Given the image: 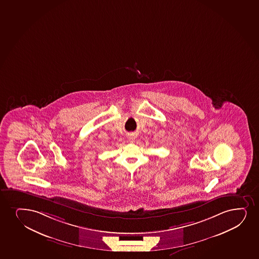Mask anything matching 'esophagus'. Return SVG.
<instances>
[{
  "label": "esophagus",
  "instance_id": "34e87169",
  "mask_svg": "<svg viewBox=\"0 0 259 259\" xmlns=\"http://www.w3.org/2000/svg\"><path fill=\"white\" fill-rule=\"evenodd\" d=\"M129 139H130V140H131V142H134V140H135V136H134V135H131V136L129 137Z\"/></svg>",
  "mask_w": 259,
  "mask_h": 259
}]
</instances>
